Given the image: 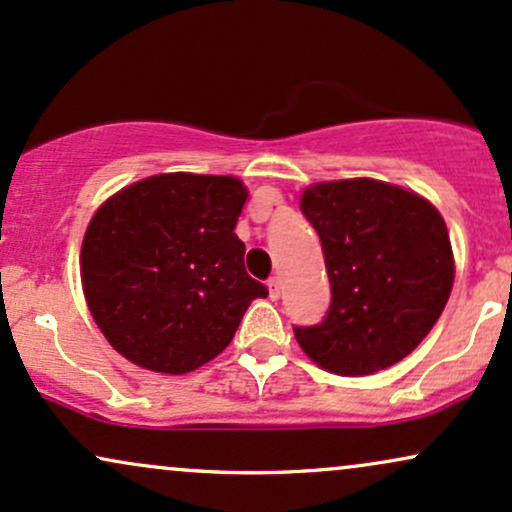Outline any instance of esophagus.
I'll return each mask as SVG.
<instances>
[{
  "instance_id": "34e87169",
  "label": "esophagus",
  "mask_w": 512,
  "mask_h": 512,
  "mask_svg": "<svg viewBox=\"0 0 512 512\" xmlns=\"http://www.w3.org/2000/svg\"><path fill=\"white\" fill-rule=\"evenodd\" d=\"M267 286H269V298L279 300L281 298V279H279V276H272Z\"/></svg>"
}]
</instances>
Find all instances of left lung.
I'll use <instances>...</instances> for the list:
<instances>
[{"instance_id": "obj_1", "label": "left lung", "mask_w": 512, "mask_h": 512, "mask_svg": "<svg viewBox=\"0 0 512 512\" xmlns=\"http://www.w3.org/2000/svg\"><path fill=\"white\" fill-rule=\"evenodd\" d=\"M300 209L322 240L331 283L322 322L293 326L300 348L343 377L396 365L432 331L453 288L439 209L374 178L317 183Z\"/></svg>"}]
</instances>
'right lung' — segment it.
Segmentation results:
<instances>
[{
	"label": "right lung",
	"mask_w": 512,
	"mask_h": 512,
	"mask_svg": "<svg viewBox=\"0 0 512 512\" xmlns=\"http://www.w3.org/2000/svg\"><path fill=\"white\" fill-rule=\"evenodd\" d=\"M248 190L233 176L159 174L90 219L80 279L90 315L138 367L186 374L231 343L267 286L245 272L233 229Z\"/></svg>",
	"instance_id": "1"
}]
</instances>
